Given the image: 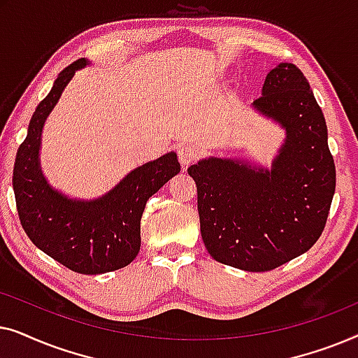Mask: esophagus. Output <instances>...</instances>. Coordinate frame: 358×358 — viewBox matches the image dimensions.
<instances>
[{
    "label": "esophagus",
    "mask_w": 358,
    "mask_h": 358,
    "mask_svg": "<svg viewBox=\"0 0 358 358\" xmlns=\"http://www.w3.org/2000/svg\"><path fill=\"white\" fill-rule=\"evenodd\" d=\"M178 156H179V161L180 164H189L192 163V161L197 158L199 156V148L195 145H190V143H184L180 145L178 148Z\"/></svg>",
    "instance_id": "1"
}]
</instances>
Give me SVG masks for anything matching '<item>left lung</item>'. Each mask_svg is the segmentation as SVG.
Returning a JSON list of instances; mask_svg holds the SVG:
<instances>
[{
  "label": "left lung",
  "instance_id": "obj_1",
  "mask_svg": "<svg viewBox=\"0 0 358 358\" xmlns=\"http://www.w3.org/2000/svg\"><path fill=\"white\" fill-rule=\"evenodd\" d=\"M252 107L285 130L272 168L207 158L187 173L197 185L200 233L210 256L241 271L266 272L320 239L334 197L336 166L324 115L293 63L271 70Z\"/></svg>",
  "mask_w": 358,
  "mask_h": 358
}]
</instances>
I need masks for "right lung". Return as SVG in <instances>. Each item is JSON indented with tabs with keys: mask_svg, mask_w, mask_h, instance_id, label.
Masks as SVG:
<instances>
[{
	"mask_svg": "<svg viewBox=\"0 0 358 358\" xmlns=\"http://www.w3.org/2000/svg\"><path fill=\"white\" fill-rule=\"evenodd\" d=\"M90 65L73 62L53 83L29 122L13 171L16 207L24 231L36 246L73 272L96 275L122 268L140 251V222L145 205L180 171L178 155L130 171L114 189L94 200H76L58 192L41 169L42 129L75 73Z\"/></svg>",
	"mask_w": 358,
	"mask_h": 358,
	"instance_id": "right-lung-1",
	"label": "right lung"
}]
</instances>
